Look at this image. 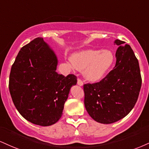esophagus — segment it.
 Masks as SVG:
<instances>
[{"instance_id":"34e87169","label":"esophagus","mask_w":149,"mask_h":149,"mask_svg":"<svg viewBox=\"0 0 149 149\" xmlns=\"http://www.w3.org/2000/svg\"><path fill=\"white\" fill-rule=\"evenodd\" d=\"M77 83H78V85L79 86L83 85V82H82V80L81 79H80V78H78V82H77Z\"/></svg>"}]
</instances>
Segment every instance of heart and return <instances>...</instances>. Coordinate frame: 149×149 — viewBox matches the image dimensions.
<instances>
[{
    "mask_svg": "<svg viewBox=\"0 0 149 149\" xmlns=\"http://www.w3.org/2000/svg\"><path fill=\"white\" fill-rule=\"evenodd\" d=\"M113 55L110 51L99 50H85L74 53L71 57V62L76 69H85L84 74L89 81L97 82L103 78L112 62Z\"/></svg>",
    "mask_w": 149,
    "mask_h": 149,
    "instance_id": "b5f03b06",
    "label": "heart"
}]
</instances>
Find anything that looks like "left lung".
<instances>
[{"label": "left lung", "instance_id": "8db88e82", "mask_svg": "<svg viewBox=\"0 0 149 149\" xmlns=\"http://www.w3.org/2000/svg\"><path fill=\"white\" fill-rule=\"evenodd\" d=\"M114 69L101 81L83 85L87 112L98 123L109 124L125 117L135 106L140 92L139 62L130 45L116 39Z\"/></svg>", "mask_w": 149, "mask_h": 149}]
</instances>
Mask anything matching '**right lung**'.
Wrapping results in <instances>:
<instances>
[{
  "mask_svg": "<svg viewBox=\"0 0 149 149\" xmlns=\"http://www.w3.org/2000/svg\"><path fill=\"white\" fill-rule=\"evenodd\" d=\"M54 52L37 37L23 46L12 64L9 89L12 101L21 115L42 126L54 124L62 115L70 89L77 77H64L56 71Z\"/></svg>",
  "mask_w": 149,
  "mask_h": 149,
  "instance_id": "1",
  "label": "right lung"
}]
</instances>
